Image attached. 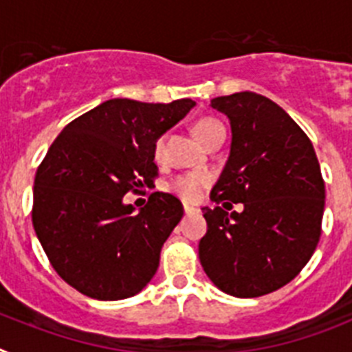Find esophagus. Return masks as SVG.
Returning <instances> with one entry per match:
<instances>
[{"label":"esophagus","mask_w":352,"mask_h":352,"mask_svg":"<svg viewBox=\"0 0 352 352\" xmlns=\"http://www.w3.org/2000/svg\"><path fill=\"white\" fill-rule=\"evenodd\" d=\"M184 212L186 214H195V212H198V209H197V207H193V206H184Z\"/></svg>","instance_id":"obj_1"}]
</instances>
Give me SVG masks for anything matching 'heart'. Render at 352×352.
Returning a JSON list of instances; mask_svg holds the SVG:
<instances>
[{"mask_svg":"<svg viewBox=\"0 0 352 352\" xmlns=\"http://www.w3.org/2000/svg\"><path fill=\"white\" fill-rule=\"evenodd\" d=\"M225 129L223 124L216 118H200V120L195 124L193 131L195 136L198 138V142L204 145L207 140L212 136L214 133ZM163 151H164V140L159 138L157 142L154 143V159L155 161H161L163 159ZM207 175L204 173H186V175H180L173 180L170 184V191L177 197H180L186 201H195L198 197H200V191L204 189V186L207 184Z\"/></svg>","mask_w":352,"mask_h":352,"instance_id":"b5f03b06","label":"heart"}]
</instances>
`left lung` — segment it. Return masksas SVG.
<instances>
[{
  "mask_svg": "<svg viewBox=\"0 0 352 352\" xmlns=\"http://www.w3.org/2000/svg\"><path fill=\"white\" fill-rule=\"evenodd\" d=\"M230 122V154L204 207L198 244L210 282L235 298H258L294 280L314 255L324 214V180L314 145L276 102L255 91L216 97Z\"/></svg>",
  "mask_w": 352,
  "mask_h": 352,
  "instance_id": "left-lung-1",
  "label": "left lung"
}]
</instances>
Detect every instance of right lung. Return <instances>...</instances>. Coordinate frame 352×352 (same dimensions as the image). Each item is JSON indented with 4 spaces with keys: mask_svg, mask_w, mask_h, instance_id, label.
I'll list each match as a JSON object with an SVG mask.
<instances>
[{
    "mask_svg": "<svg viewBox=\"0 0 352 352\" xmlns=\"http://www.w3.org/2000/svg\"><path fill=\"white\" fill-rule=\"evenodd\" d=\"M195 104L109 99L70 122L49 146L35 175L33 228L54 271L81 294L131 298L157 271L184 207L155 191L134 212L124 195L152 186L154 143Z\"/></svg>",
    "mask_w": 352,
    "mask_h": 352,
    "instance_id": "right-lung-1",
    "label": "right lung"
}]
</instances>
